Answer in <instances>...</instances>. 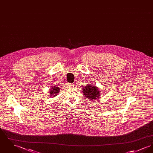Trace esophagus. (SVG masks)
<instances>
[{
	"label": "esophagus",
	"mask_w": 153,
	"mask_h": 153,
	"mask_svg": "<svg viewBox=\"0 0 153 153\" xmlns=\"http://www.w3.org/2000/svg\"><path fill=\"white\" fill-rule=\"evenodd\" d=\"M74 86V83H68V84H67V86H68V88H72V87H73Z\"/></svg>",
	"instance_id": "34e87169"
}]
</instances>
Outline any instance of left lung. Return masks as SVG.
<instances>
[{
  "mask_svg": "<svg viewBox=\"0 0 153 153\" xmlns=\"http://www.w3.org/2000/svg\"><path fill=\"white\" fill-rule=\"evenodd\" d=\"M83 93L85 94V96L88 98L89 99H94L98 97L100 94V92L98 91V89L95 86L92 85H86L85 87H84L82 89Z\"/></svg>",
  "mask_w": 153,
  "mask_h": 153,
  "instance_id": "8db88e82",
  "label": "left lung"
}]
</instances>
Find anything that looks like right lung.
<instances>
[{
  "label": "right lung",
  "instance_id": "add662e5",
  "mask_svg": "<svg viewBox=\"0 0 153 153\" xmlns=\"http://www.w3.org/2000/svg\"><path fill=\"white\" fill-rule=\"evenodd\" d=\"M60 88H59V87H56V86H54V87H53V88H52V90L51 91H51V95L52 96H56V95H57V93H58L59 92V91H60Z\"/></svg>",
  "mask_w": 153,
  "mask_h": 153
}]
</instances>
